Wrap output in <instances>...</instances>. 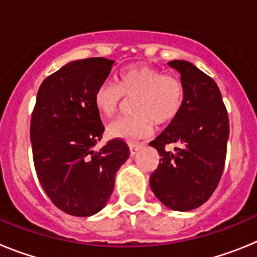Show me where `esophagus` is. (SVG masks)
<instances>
[{"instance_id": "34e87169", "label": "esophagus", "mask_w": 257, "mask_h": 257, "mask_svg": "<svg viewBox=\"0 0 257 257\" xmlns=\"http://www.w3.org/2000/svg\"><path fill=\"white\" fill-rule=\"evenodd\" d=\"M142 148H143L142 144H130V154H131V157L135 156V154L138 153V152H139Z\"/></svg>"}]
</instances>
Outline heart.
I'll use <instances>...</instances> for the list:
<instances>
[{
	"instance_id": "heart-1",
	"label": "heart",
	"mask_w": 257,
	"mask_h": 257,
	"mask_svg": "<svg viewBox=\"0 0 257 257\" xmlns=\"http://www.w3.org/2000/svg\"><path fill=\"white\" fill-rule=\"evenodd\" d=\"M123 96L135 97L133 112L136 115L113 122L108 127V135L133 143L151 135L153 122L166 124L179 114L184 100V86L176 77L163 74L149 65L133 64L119 73L118 86L104 82L97 87L95 108L104 117H113Z\"/></svg>"
}]
</instances>
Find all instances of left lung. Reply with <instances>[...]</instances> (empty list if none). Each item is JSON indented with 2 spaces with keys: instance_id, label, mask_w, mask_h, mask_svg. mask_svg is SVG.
<instances>
[{
  "instance_id": "1",
  "label": "left lung",
  "mask_w": 257,
  "mask_h": 257,
  "mask_svg": "<svg viewBox=\"0 0 257 257\" xmlns=\"http://www.w3.org/2000/svg\"><path fill=\"white\" fill-rule=\"evenodd\" d=\"M184 86L180 112L151 143L161 160L149 183L154 196L174 211H190L207 201L224 170L229 118L221 92L211 77L185 60L167 63ZM176 144L175 152L166 145Z\"/></svg>"
}]
</instances>
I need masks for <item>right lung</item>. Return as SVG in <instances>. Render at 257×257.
I'll return each mask as SVG.
<instances>
[{"instance_id":"obj_1","label":"right lung","mask_w":257,"mask_h":257,"mask_svg":"<svg viewBox=\"0 0 257 257\" xmlns=\"http://www.w3.org/2000/svg\"><path fill=\"white\" fill-rule=\"evenodd\" d=\"M113 64L105 58L70 61L41 83L32 113L38 180L52 203L72 216H91L103 210L115 174L130 156L119 139L94 151L104 133L94 96Z\"/></svg>"}]
</instances>
